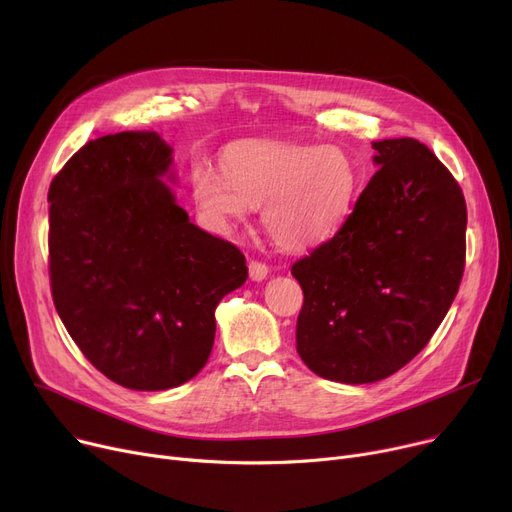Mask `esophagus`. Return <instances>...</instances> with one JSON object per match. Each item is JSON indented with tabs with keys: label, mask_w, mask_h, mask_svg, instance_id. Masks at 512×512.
<instances>
[{
	"label": "esophagus",
	"mask_w": 512,
	"mask_h": 512,
	"mask_svg": "<svg viewBox=\"0 0 512 512\" xmlns=\"http://www.w3.org/2000/svg\"><path fill=\"white\" fill-rule=\"evenodd\" d=\"M267 274H270V267H267L263 261H257V259L249 261V278H251L253 282L265 280Z\"/></svg>",
	"instance_id": "esophagus-1"
}]
</instances>
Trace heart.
<instances>
[{
	"label": "heart",
	"mask_w": 512,
	"mask_h": 512,
	"mask_svg": "<svg viewBox=\"0 0 512 512\" xmlns=\"http://www.w3.org/2000/svg\"><path fill=\"white\" fill-rule=\"evenodd\" d=\"M359 191L357 159L338 145L238 143L222 155V176L191 170V197L209 228L228 232L261 207L265 232L286 251L330 240L351 218Z\"/></svg>",
	"instance_id": "heart-1"
}]
</instances>
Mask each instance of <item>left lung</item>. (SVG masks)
Wrapping results in <instances>:
<instances>
[{
    "label": "left lung",
    "mask_w": 512,
    "mask_h": 512,
    "mask_svg": "<svg viewBox=\"0 0 512 512\" xmlns=\"http://www.w3.org/2000/svg\"><path fill=\"white\" fill-rule=\"evenodd\" d=\"M380 166L351 218L292 265L305 303L297 351L319 378L371 384L434 336L465 272L459 182L415 139L371 143Z\"/></svg>",
    "instance_id": "obj_1"
}]
</instances>
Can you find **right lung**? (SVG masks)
Instances as JSON below:
<instances>
[{
    "mask_svg": "<svg viewBox=\"0 0 512 512\" xmlns=\"http://www.w3.org/2000/svg\"><path fill=\"white\" fill-rule=\"evenodd\" d=\"M170 166L157 132L107 134L66 161L47 195L53 305L83 355L130 390L193 380L215 307L249 276L238 247L188 220L161 180Z\"/></svg>",
    "mask_w": 512,
    "mask_h": 512,
    "instance_id": "add662e5",
    "label": "right lung"
}]
</instances>
